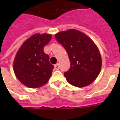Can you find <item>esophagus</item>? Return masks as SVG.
<instances>
[{
    "label": "esophagus",
    "mask_w": 120,
    "mask_h": 120,
    "mask_svg": "<svg viewBox=\"0 0 120 120\" xmlns=\"http://www.w3.org/2000/svg\"><path fill=\"white\" fill-rule=\"evenodd\" d=\"M59 68H60V66H59V64H56V65H55V69L56 70H58V69H59Z\"/></svg>",
    "instance_id": "34e87169"
}]
</instances>
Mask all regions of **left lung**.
<instances>
[{"label": "left lung", "mask_w": 120, "mask_h": 120, "mask_svg": "<svg viewBox=\"0 0 120 120\" xmlns=\"http://www.w3.org/2000/svg\"><path fill=\"white\" fill-rule=\"evenodd\" d=\"M58 42L68 52L71 67L64 76L69 83L84 87L95 80L100 73L101 56L95 43L82 32L75 29L55 34Z\"/></svg>", "instance_id": "1"}]
</instances>
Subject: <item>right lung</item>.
<instances>
[{"instance_id": "add662e5", "label": "right lung", "mask_w": 120, "mask_h": 120, "mask_svg": "<svg viewBox=\"0 0 120 120\" xmlns=\"http://www.w3.org/2000/svg\"><path fill=\"white\" fill-rule=\"evenodd\" d=\"M52 35L36 33L27 38L18 50L13 61V71L24 86L34 89L42 87L49 80L54 68L44 47Z\"/></svg>"}]
</instances>
